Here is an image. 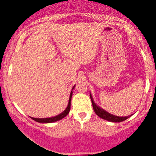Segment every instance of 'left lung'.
Listing matches in <instances>:
<instances>
[{
  "instance_id": "8db88e82",
  "label": "left lung",
  "mask_w": 156,
  "mask_h": 156,
  "mask_svg": "<svg viewBox=\"0 0 156 156\" xmlns=\"http://www.w3.org/2000/svg\"><path fill=\"white\" fill-rule=\"evenodd\" d=\"M90 99H91L92 105H93V108H94V112H95V113L98 116H99L100 118L103 119L107 120L108 121V122H121L126 120L127 119H128L129 117H130L133 115L132 114L128 116H122V117L115 116V115H113L111 114V113H108V111H105L104 109H102V108H100V107L98 106L95 103V101H94V99H93V97L91 94H90Z\"/></svg>"
}]
</instances>
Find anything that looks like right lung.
<instances>
[{
    "label": "right lung",
    "mask_w": 156,
    "mask_h": 156,
    "mask_svg": "<svg viewBox=\"0 0 156 156\" xmlns=\"http://www.w3.org/2000/svg\"><path fill=\"white\" fill-rule=\"evenodd\" d=\"M75 87V85L73 87L72 90H73V88ZM71 90V94H70V97H69V104H68L67 108H66V110L63 112H62L61 113H59V115L56 116H53V117H49V118H34V117H31V119H32L33 120H34L37 122H39V123H52V122H57V121L62 119H63L64 117H66L68 114L69 113L70 109H71V97H72V94L73 92Z\"/></svg>",
    "instance_id": "right-lung-1"
}]
</instances>
